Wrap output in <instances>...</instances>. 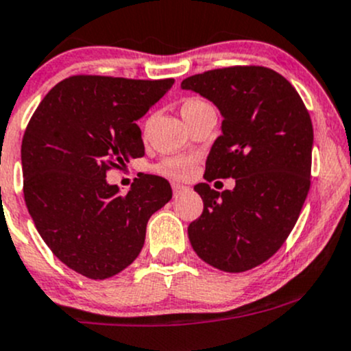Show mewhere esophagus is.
Returning <instances> with one entry per match:
<instances>
[{
	"instance_id": "1",
	"label": "esophagus",
	"mask_w": 351,
	"mask_h": 351,
	"mask_svg": "<svg viewBox=\"0 0 351 351\" xmlns=\"http://www.w3.org/2000/svg\"><path fill=\"white\" fill-rule=\"evenodd\" d=\"M172 191H174V195L177 197V195H180V194H182V192H187V191H189V187L184 186V184L174 182V184H172Z\"/></svg>"
}]
</instances>
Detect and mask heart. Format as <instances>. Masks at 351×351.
Segmentation results:
<instances>
[{
  "mask_svg": "<svg viewBox=\"0 0 351 351\" xmlns=\"http://www.w3.org/2000/svg\"><path fill=\"white\" fill-rule=\"evenodd\" d=\"M209 104H206L204 100L199 99H189L182 104L180 107V114H182L184 120H189L192 115L197 114L201 108L207 107ZM157 171L160 174L174 177V179H187L194 171V159L192 157H186V156H176V157H167L157 165Z\"/></svg>",
  "mask_w": 351,
  "mask_h": 351,
  "instance_id": "obj_1",
  "label": "heart"
}]
</instances>
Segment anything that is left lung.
<instances>
[{
	"label": "left lung",
	"mask_w": 351,
	"mask_h": 351,
	"mask_svg": "<svg viewBox=\"0 0 351 351\" xmlns=\"http://www.w3.org/2000/svg\"><path fill=\"white\" fill-rule=\"evenodd\" d=\"M219 108L221 135L206 160L207 182L194 186L204 202L187 234L207 265L243 273L274 254L300 217L310 191L313 125L293 85L265 66H231L180 84ZM231 176L234 190L208 182Z\"/></svg>",
	"instance_id": "obj_1"
}]
</instances>
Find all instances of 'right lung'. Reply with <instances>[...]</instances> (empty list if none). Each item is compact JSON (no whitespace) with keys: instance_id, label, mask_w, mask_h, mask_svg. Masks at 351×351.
Returning a JSON list of instances; mask_svg holds the SVG:
<instances>
[{"instance_id":"add662e5","label":"right lung","mask_w":351,"mask_h":351,"mask_svg":"<svg viewBox=\"0 0 351 351\" xmlns=\"http://www.w3.org/2000/svg\"><path fill=\"white\" fill-rule=\"evenodd\" d=\"M174 85L165 80L78 75L47 93L21 142L28 213L51 252L90 280L135 261L150 216L172 199L171 184L141 174L125 195L107 182L145 154L137 122Z\"/></svg>"}]
</instances>
